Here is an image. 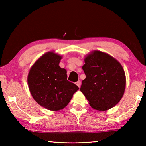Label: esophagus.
Masks as SVG:
<instances>
[{"mask_svg":"<svg viewBox=\"0 0 146 146\" xmlns=\"http://www.w3.org/2000/svg\"><path fill=\"white\" fill-rule=\"evenodd\" d=\"M76 85L78 86L79 88H80V86H81V82L78 81L77 82H76Z\"/></svg>","mask_w":146,"mask_h":146,"instance_id":"34e87169","label":"esophagus"}]
</instances>
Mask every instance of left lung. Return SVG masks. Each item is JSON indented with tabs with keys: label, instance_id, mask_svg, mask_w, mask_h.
Returning a JSON list of instances; mask_svg holds the SVG:
<instances>
[{
	"label": "left lung",
	"instance_id": "obj_1",
	"mask_svg": "<svg viewBox=\"0 0 146 146\" xmlns=\"http://www.w3.org/2000/svg\"><path fill=\"white\" fill-rule=\"evenodd\" d=\"M86 78L81 91L95 110L105 111L119 103L124 94L126 78L122 65L106 52L93 51L84 58Z\"/></svg>",
	"mask_w": 146,
	"mask_h": 146
}]
</instances>
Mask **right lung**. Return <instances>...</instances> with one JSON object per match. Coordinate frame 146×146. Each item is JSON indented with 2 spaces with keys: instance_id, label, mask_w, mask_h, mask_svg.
Wrapping results in <instances>:
<instances>
[{
  "instance_id": "add662e5",
  "label": "right lung",
  "mask_w": 146,
  "mask_h": 146,
  "mask_svg": "<svg viewBox=\"0 0 146 146\" xmlns=\"http://www.w3.org/2000/svg\"><path fill=\"white\" fill-rule=\"evenodd\" d=\"M62 58L54 51L46 52L33 64L27 76L33 98L49 110L63 109L79 89L68 81L66 70L59 66Z\"/></svg>"
}]
</instances>
